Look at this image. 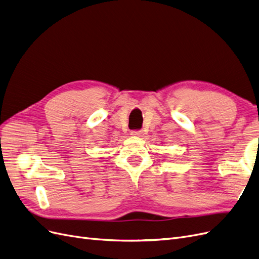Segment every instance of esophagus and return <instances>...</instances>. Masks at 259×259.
<instances>
[{
  "label": "esophagus",
  "mask_w": 259,
  "mask_h": 259,
  "mask_svg": "<svg viewBox=\"0 0 259 259\" xmlns=\"http://www.w3.org/2000/svg\"><path fill=\"white\" fill-rule=\"evenodd\" d=\"M132 134L134 136H142L143 134V131H133Z\"/></svg>",
  "instance_id": "esophagus-1"
}]
</instances>
